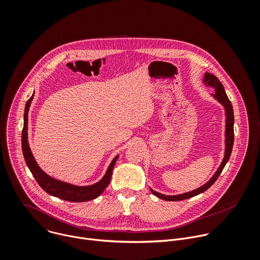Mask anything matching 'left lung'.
Returning <instances> with one entry per match:
<instances>
[{"mask_svg": "<svg viewBox=\"0 0 260 260\" xmlns=\"http://www.w3.org/2000/svg\"><path fill=\"white\" fill-rule=\"evenodd\" d=\"M205 83L208 86H210V87L215 89V94H214L215 99H217L218 102L221 103L225 108V112H226L225 113L226 114L225 137H226V139H225V154H224V158H223V160H222L221 166L218 168V170L216 171L214 176L205 185H203L202 187H200V188H198V189H196L193 191H190V192H187V193H183V194H179V196H165V194H161L159 192H156V191L150 189L151 192L154 196H156L157 198H159L161 200L169 201V202L183 201V200H186V199L196 197V196L206 191L208 188H210V186H212V185L215 183V181L218 179V177L220 176L221 172L223 171L226 162L229 161V159L231 157V154H232V151H233V146H234V139H235V135H234L235 117H234V110H233L232 102L228 98L223 85L221 84V82L214 75H211V74L206 73V75H205Z\"/></svg>", "mask_w": 260, "mask_h": 260, "instance_id": "left-lung-1", "label": "left lung"}]
</instances>
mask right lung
I'll return each mask as SVG.
<instances>
[{"label":"right lung","instance_id":"obj_1","mask_svg":"<svg viewBox=\"0 0 260 260\" xmlns=\"http://www.w3.org/2000/svg\"><path fill=\"white\" fill-rule=\"evenodd\" d=\"M32 96L34 94L28 99V101L25 104L24 123H23V128L21 134V146H22V153H23L25 164L29 169L30 173L32 174V176L35 177L37 183H38L41 186V188L44 191H46L48 194L68 201V202L81 203V202H87V201L96 199L102 194V192L109 185L111 181V177H112L113 168L115 166V162L118 156H116L112 160V162L110 164L104 178L98 183L90 185V186H75V185L68 184L66 182H61L49 177L39 168L38 165H37L27 143V113H28V109H29Z\"/></svg>","mask_w":260,"mask_h":260}]
</instances>
